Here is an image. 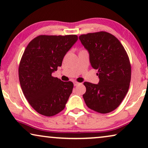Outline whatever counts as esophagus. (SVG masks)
<instances>
[{
    "instance_id": "34e87169",
    "label": "esophagus",
    "mask_w": 148,
    "mask_h": 148,
    "mask_svg": "<svg viewBox=\"0 0 148 148\" xmlns=\"http://www.w3.org/2000/svg\"><path fill=\"white\" fill-rule=\"evenodd\" d=\"M73 84H74V86H78V85H79L80 83H79L77 82H74Z\"/></svg>"
}]
</instances>
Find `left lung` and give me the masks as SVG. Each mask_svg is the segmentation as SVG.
<instances>
[{
	"mask_svg": "<svg viewBox=\"0 0 148 148\" xmlns=\"http://www.w3.org/2000/svg\"><path fill=\"white\" fill-rule=\"evenodd\" d=\"M81 42L88 50L91 65L98 71V84L84 82L83 95L89 108L106 114L119 107L131 82V67L126 50L120 41L106 32L82 34Z\"/></svg>",
	"mask_w": 148,
	"mask_h": 148,
	"instance_id": "1",
	"label": "left lung"
}]
</instances>
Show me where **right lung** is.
<instances>
[{"label":"right lung","mask_w":148,"mask_h":148,"mask_svg":"<svg viewBox=\"0 0 148 148\" xmlns=\"http://www.w3.org/2000/svg\"><path fill=\"white\" fill-rule=\"evenodd\" d=\"M78 39L77 35H40L28 44L20 60L19 79L27 102L36 112L52 116L63 110L73 84L52 76Z\"/></svg>","instance_id":"right-lung-1"}]
</instances>
